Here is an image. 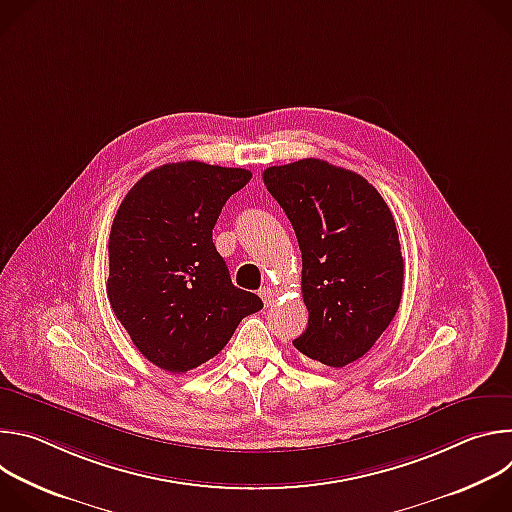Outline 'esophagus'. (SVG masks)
<instances>
[{"label":"esophagus","instance_id":"1","mask_svg":"<svg viewBox=\"0 0 512 512\" xmlns=\"http://www.w3.org/2000/svg\"><path fill=\"white\" fill-rule=\"evenodd\" d=\"M259 296H261V300H263V304H265V306H271V304H273V300H275V289H271V287H263V289H259Z\"/></svg>","mask_w":512,"mask_h":512}]
</instances>
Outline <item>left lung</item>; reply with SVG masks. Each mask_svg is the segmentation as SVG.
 <instances>
[{
	"instance_id": "obj_1",
	"label": "left lung",
	"mask_w": 512,
	"mask_h": 512,
	"mask_svg": "<svg viewBox=\"0 0 512 512\" xmlns=\"http://www.w3.org/2000/svg\"><path fill=\"white\" fill-rule=\"evenodd\" d=\"M302 251L308 328L294 346L340 369L367 354L395 318L403 257L393 214L356 172L306 158L263 172Z\"/></svg>"
}]
</instances>
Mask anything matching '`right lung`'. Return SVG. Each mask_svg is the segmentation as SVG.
Returning a JSON list of instances; mask_svg holds the SVG:
<instances>
[{
  "mask_svg": "<svg viewBox=\"0 0 512 512\" xmlns=\"http://www.w3.org/2000/svg\"><path fill=\"white\" fill-rule=\"evenodd\" d=\"M249 180L243 168L164 164L115 214L107 298L135 348L168 373L200 367L263 308L259 296L233 285L212 243L225 202Z\"/></svg>",
  "mask_w": 512,
  "mask_h": 512,
  "instance_id": "obj_1",
  "label": "right lung"
}]
</instances>
